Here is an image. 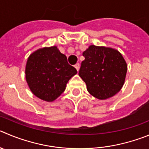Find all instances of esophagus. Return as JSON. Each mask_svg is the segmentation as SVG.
Here are the masks:
<instances>
[{
    "mask_svg": "<svg viewBox=\"0 0 149 149\" xmlns=\"http://www.w3.org/2000/svg\"><path fill=\"white\" fill-rule=\"evenodd\" d=\"M74 67H75V68L76 69V70H77V71H79V68H80V65H79V63H76V65H74Z\"/></svg>",
    "mask_w": 149,
    "mask_h": 149,
    "instance_id": "34e87169",
    "label": "esophagus"
}]
</instances>
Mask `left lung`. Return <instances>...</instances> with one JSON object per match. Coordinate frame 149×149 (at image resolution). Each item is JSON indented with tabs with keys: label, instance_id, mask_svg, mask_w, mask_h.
Listing matches in <instances>:
<instances>
[{
	"label": "left lung",
	"instance_id": "8db88e82",
	"mask_svg": "<svg viewBox=\"0 0 149 149\" xmlns=\"http://www.w3.org/2000/svg\"><path fill=\"white\" fill-rule=\"evenodd\" d=\"M83 56L79 75L86 83L87 91L101 100L118 93L127 71L121 54L110 48L90 45L83 52Z\"/></svg>",
	"mask_w": 149,
	"mask_h": 149
}]
</instances>
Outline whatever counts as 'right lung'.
I'll return each instance as SVG.
<instances>
[{
  "label": "right lung",
  "mask_w": 149,
  "mask_h": 149,
  "mask_svg": "<svg viewBox=\"0 0 149 149\" xmlns=\"http://www.w3.org/2000/svg\"><path fill=\"white\" fill-rule=\"evenodd\" d=\"M77 73L68 64L66 56L56 46L39 49L29 56L26 78L34 95L45 101H53L65 91L67 83Z\"/></svg>",
  "instance_id": "1"
}]
</instances>
